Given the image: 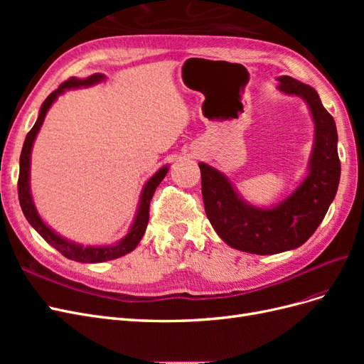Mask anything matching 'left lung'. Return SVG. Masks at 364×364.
Returning a JSON list of instances; mask_svg holds the SVG:
<instances>
[{
  "mask_svg": "<svg viewBox=\"0 0 364 364\" xmlns=\"http://www.w3.org/2000/svg\"><path fill=\"white\" fill-rule=\"evenodd\" d=\"M278 80L282 92L304 98L314 119L310 174L299 188L278 206L261 209L241 200L222 173L199 164L205 213L215 232L230 247L257 255H273L302 246L322 223L340 181L334 118L311 86L290 75Z\"/></svg>",
  "mask_w": 364,
  "mask_h": 364,
  "instance_id": "1",
  "label": "left lung"
}]
</instances>
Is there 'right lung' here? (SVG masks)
<instances>
[{
	"label": "right lung",
	"mask_w": 364,
	"mask_h": 364,
	"mask_svg": "<svg viewBox=\"0 0 364 364\" xmlns=\"http://www.w3.org/2000/svg\"><path fill=\"white\" fill-rule=\"evenodd\" d=\"M105 79L103 74H94L86 77V79H75V77H71V79L65 80L56 91H53L47 98L46 102L42 103L39 117L36 119L35 126L31 127V130L27 134L23 151H21V158H19V178H18V197H19V203L21 208H23V213L26 218L28 220V223L38 230V234L47 241L48 245H51L54 249L59 250L63 257H67L73 261H79V262H103L109 259H115L126 255V253L134 250L138 243L141 241L142 235L146 232V228L149 223V209H150V200L153 194H155L158 185L161 181L165 178V174L168 171V167H162L153 178L146 183L144 190H142L141 194V200H139V208L135 217V222L132 225L129 234L115 243L114 246H106V247H83L75 243H71V241L62 238L58 235L54 230H51L46 223L42 222L35 205H33L31 200V194H30V155H31V147H33V141H35L38 132L43 123V118H46V114L53 105V102L56 100L58 95L62 94L65 90H71V87H80V86H91L94 83H98L100 80Z\"/></svg>",
	"instance_id": "right-lung-1"
}]
</instances>
